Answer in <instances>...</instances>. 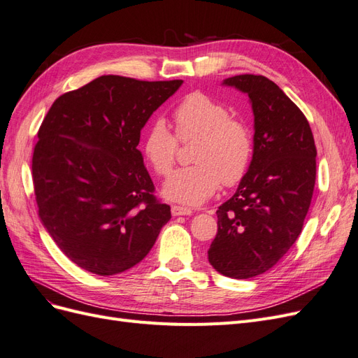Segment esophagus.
<instances>
[{
    "label": "esophagus",
    "instance_id": "34e87169",
    "mask_svg": "<svg viewBox=\"0 0 358 358\" xmlns=\"http://www.w3.org/2000/svg\"><path fill=\"white\" fill-rule=\"evenodd\" d=\"M192 210L188 208H182V206H171V215L173 216H182V215H191Z\"/></svg>",
    "mask_w": 358,
    "mask_h": 358
}]
</instances>
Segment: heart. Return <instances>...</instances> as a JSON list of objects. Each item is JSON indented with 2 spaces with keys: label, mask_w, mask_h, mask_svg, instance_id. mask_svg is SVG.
I'll use <instances>...</instances> for the list:
<instances>
[{
  "label": "heart",
  "mask_w": 358,
  "mask_h": 358,
  "mask_svg": "<svg viewBox=\"0 0 358 358\" xmlns=\"http://www.w3.org/2000/svg\"><path fill=\"white\" fill-rule=\"evenodd\" d=\"M176 136L164 119H155L142 138V152L159 176H167L175 166L178 139L197 140L191 161L194 166L179 169L162 187L164 197L188 206H199L225 187L239 183L254 157L251 129L231 117L229 107L208 94L192 92L175 109Z\"/></svg>",
  "instance_id": "b5f03b06"
}]
</instances>
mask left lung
I'll return each instance as SVG.
<instances>
[{
	"instance_id": "obj_1",
	"label": "left lung",
	"mask_w": 358,
	"mask_h": 358,
	"mask_svg": "<svg viewBox=\"0 0 358 358\" xmlns=\"http://www.w3.org/2000/svg\"><path fill=\"white\" fill-rule=\"evenodd\" d=\"M249 96L254 157L234 196L221 204L208 257L224 276L248 279L272 268L301 233L317 175V148L305 115L264 76L222 82Z\"/></svg>"
}]
</instances>
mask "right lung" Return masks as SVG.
<instances>
[{
    "label": "right lung",
    "instance_id": "right-lung-1",
    "mask_svg": "<svg viewBox=\"0 0 358 358\" xmlns=\"http://www.w3.org/2000/svg\"><path fill=\"white\" fill-rule=\"evenodd\" d=\"M183 80L100 76L55 100L32 155L38 216L74 264L100 276L148 255L170 218L137 149L140 131Z\"/></svg>",
    "mask_w": 358,
    "mask_h": 358
}]
</instances>
